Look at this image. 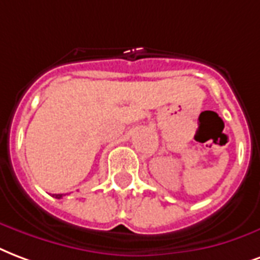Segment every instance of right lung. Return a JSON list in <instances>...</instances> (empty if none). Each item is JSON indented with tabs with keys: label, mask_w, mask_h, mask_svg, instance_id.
Returning a JSON list of instances; mask_svg holds the SVG:
<instances>
[{
	"label": "right lung",
	"mask_w": 260,
	"mask_h": 260,
	"mask_svg": "<svg viewBox=\"0 0 260 260\" xmlns=\"http://www.w3.org/2000/svg\"><path fill=\"white\" fill-rule=\"evenodd\" d=\"M53 197H56V199H61V197H63V194H53Z\"/></svg>",
	"instance_id": "1"
}]
</instances>
